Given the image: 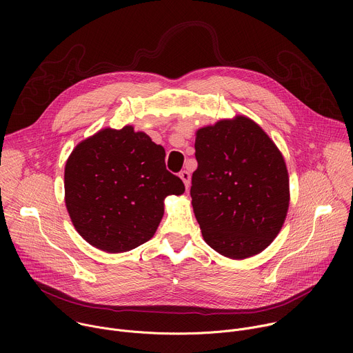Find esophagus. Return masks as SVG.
I'll use <instances>...</instances> for the list:
<instances>
[{
	"label": "esophagus",
	"instance_id": "34e87169",
	"mask_svg": "<svg viewBox=\"0 0 353 353\" xmlns=\"http://www.w3.org/2000/svg\"><path fill=\"white\" fill-rule=\"evenodd\" d=\"M179 176H180V179L183 180V183L185 184V187L188 188V187H190V172H188V170H181V172L179 173Z\"/></svg>",
	"mask_w": 353,
	"mask_h": 353
}]
</instances>
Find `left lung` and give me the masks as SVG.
<instances>
[{"label": "left lung", "mask_w": 353, "mask_h": 353, "mask_svg": "<svg viewBox=\"0 0 353 353\" xmlns=\"http://www.w3.org/2000/svg\"><path fill=\"white\" fill-rule=\"evenodd\" d=\"M191 198L203 237L219 254L241 260L267 248L289 208L282 154L244 116L203 127L195 137Z\"/></svg>", "instance_id": "1"}]
</instances>
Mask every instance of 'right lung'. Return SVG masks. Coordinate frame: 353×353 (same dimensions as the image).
<instances>
[{
  "instance_id": "1",
  "label": "right lung",
  "mask_w": 353,
  "mask_h": 353,
  "mask_svg": "<svg viewBox=\"0 0 353 353\" xmlns=\"http://www.w3.org/2000/svg\"><path fill=\"white\" fill-rule=\"evenodd\" d=\"M165 149L131 125L105 128L75 146L65 173V205L77 232L106 253L152 237L168 195L185 187L165 165Z\"/></svg>"
}]
</instances>
